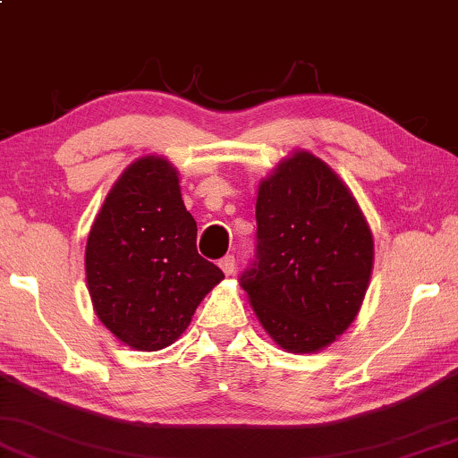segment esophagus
<instances>
[{"mask_svg":"<svg viewBox=\"0 0 458 458\" xmlns=\"http://www.w3.org/2000/svg\"><path fill=\"white\" fill-rule=\"evenodd\" d=\"M219 267H222L225 276H230V274H234V270H236V259H234V255H224V258L219 259Z\"/></svg>","mask_w":458,"mask_h":458,"instance_id":"obj_1","label":"esophagus"}]
</instances>
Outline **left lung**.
Instances as JSON below:
<instances>
[{"label": "left lung", "mask_w": 458, "mask_h": 458, "mask_svg": "<svg viewBox=\"0 0 458 458\" xmlns=\"http://www.w3.org/2000/svg\"><path fill=\"white\" fill-rule=\"evenodd\" d=\"M251 264L241 274L270 337L295 353L333 344L356 318L373 270V236L356 199L310 152L261 182Z\"/></svg>", "instance_id": "1"}]
</instances>
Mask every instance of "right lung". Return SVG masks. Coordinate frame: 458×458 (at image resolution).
<instances>
[{"label":"right lung","mask_w":458,"mask_h":458,"mask_svg":"<svg viewBox=\"0 0 458 458\" xmlns=\"http://www.w3.org/2000/svg\"><path fill=\"white\" fill-rule=\"evenodd\" d=\"M85 274L102 325L142 352L172 345L224 278L197 251V222L165 158H140L108 192L89 230Z\"/></svg>","instance_id":"1"}]
</instances>
